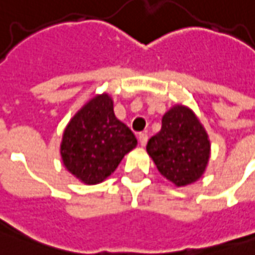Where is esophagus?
Returning a JSON list of instances; mask_svg holds the SVG:
<instances>
[{
    "label": "esophagus",
    "mask_w": 255,
    "mask_h": 255,
    "mask_svg": "<svg viewBox=\"0 0 255 255\" xmlns=\"http://www.w3.org/2000/svg\"><path fill=\"white\" fill-rule=\"evenodd\" d=\"M139 141H140V145H141V147H145V145H147V141H148L147 133H140Z\"/></svg>",
    "instance_id": "obj_1"
}]
</instances>
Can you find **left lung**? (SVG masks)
Segmentation results:
<instances>
[{
  "label": "left lung",
  "mask_w": 255,
  "mask_h": 255,
  "mask_svg": "<svg viewBox=\"0 0 255 255\" xmlns=\"http://www.w3.org/2000/svg\"><path fill=\"white\" fill-rule=\"evenodd\" d=\"M147 152L164 177L184 186L197 181L205 172L210 141L193 111L177 104L165 112L161 129L149 139Z\"/></svg>",
  "instance_id": "8db88e82"
}]
</instances>
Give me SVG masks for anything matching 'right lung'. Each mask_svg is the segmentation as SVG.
I'll return each mask as SVG.
<instances>
[{
    "instance_id": "1",
    "label": "right lung",
    "mask_w": 255,
    "mask_h": 255,
    "mask_svg": "<svg viewBox=\"0 0 255 255\" xmlns=\"http://www.w3.org/2000/svg\"><path fill=\"white\" fill-rule=\"evenodd\" d=\"M132 131L116 119L108 94L94 96L67 124L61 143L63 165L82 182L94 185L114 173L136 147Z\"/></svg>"
}]
</instances>
